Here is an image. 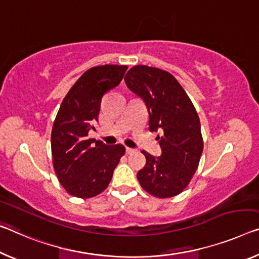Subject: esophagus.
Listing matches in <instances>:
<instances>
[{"label":"esophagus","mask_w":259,"mask_h":259,"mask_svg":"<svg viewBox=\"0 0 259 259\" xmlns=\"http://www.w3.org/2000/svg\"><path fill=\"white\" fill-rule=\"evenodd\" d=\"M135 150L133 148H130V147H126V154H132Z\"/></svg>","instance_id":"1"}]
</instances>
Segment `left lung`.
Wrapping results in <instances>:
<instances>
[{"label":"left lung","mask_w":259,"mask_h":259,"mask_svg":"<svg viewBox=\"0 0 259 259\" xmlns=\"http://www.w3.org/2000/svg\"><path fill=\"white\" fill-rule=\"evenodd\" d=\"M128 89L148 109L149 130L163 131L157 139L161 156L142 150L146 165L138 172L142 189L157 198H170L186 189L204 149L200 120L185 90L168 71L134 66L125 75Z\"/></svg>","instance_id":"obj_1"}]
</instances>
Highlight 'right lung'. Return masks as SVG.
Returning a JSON list of instances; mask_svg holds the SVG:
<instances>
[{"label": "right lung", "instance_id": "right-lung-1", "mask_svg": "<svg viewBox=\"0 0 259 259\" xmlns=\"http://www.w3.org/2000/svg\"><path fill=\"white\" fill-rule=\"evenodd\" d=\"M127 66L93 67L79 77L63 98L51 135L53 166L59 182L69 194L91 198L103 192L112 180L125 147L107 146L90 139L98 120L102 98L117 87Z\"/></svg>", "mask_w": 259, "mask_h": 259}]
</instances>
